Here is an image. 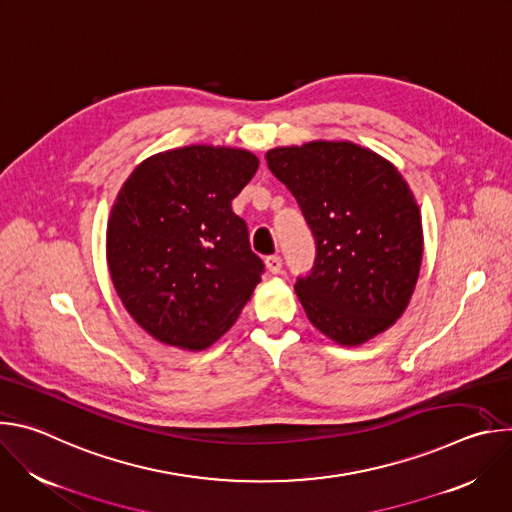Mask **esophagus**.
Wrapping results in <instances>:
<instances>
[{"label": "esophagus", "mask_w": 512, "mask_h": 512, "mask_svg": "<svg viewBox=\"0 0 512 512\" xmlns=\"http://www.w3.org/2000/svg\"><path fill=\"white\" fill-rule=\"evenodd\" d=\"M281 257L279 255H271V257H267L265 259V267H267V271L269 273H273V275H277V273H281Z\"/></svg>", "instance_id": "1"}]
</instances>
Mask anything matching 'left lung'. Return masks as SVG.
Returning a JSON list of instances; mask_svg holds the SVG:
<instances>
[{
	"label": "left lung",
	"mask_w": 512,
	"mask_h": 512,
	"mask_svg": "<svg viewBox=\"0 0 512 512\" xmlns=\"http://www.w3.org/2000/svg\"><path fill=\"white\" fill-rule=\"evenodd\" d=\"M298 200L316 261L296 294L330 340L358 346L407 310L421 269V214L399 170L352 141H308L265 154Z\"/></svg>",
	"instance_id": "obj_1"
}]
</instances>
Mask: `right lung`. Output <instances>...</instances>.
<instances>
[{
  "label": "right lung",
  "instance_id": "right-lung-1",
  "mask_svg": "<svg viewBox=\"0 0 512 512\" xmlns=\"http://www.w3.org/2000/svg\"><path fill=\"white\" fill-rule=\"evenodd\" d=\"M255 154L186 145L143 160L107 223V265L121 304L156 340L204 350L239 318L263 261L231 202L255 176Z\"/></svg>",
  "mask_w": 512,
  "mask_h": 512
}]
</instances>
